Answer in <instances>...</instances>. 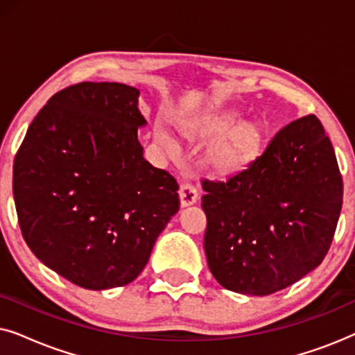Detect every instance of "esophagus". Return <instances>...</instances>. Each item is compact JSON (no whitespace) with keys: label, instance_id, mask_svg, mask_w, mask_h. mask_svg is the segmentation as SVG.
Returning a JSON list of instances; mask_svg holds the SVG:
<instances>
[{"label":"esophagus","instance_id":"esophagus-1","mask_svg":"<svg viewBox=\"0 0 355 355\" xmlns=\"http://www.w3.org/2000/svg\"><path fill=\"white\" fill-rule=\"evenodd\" d=\"M197 197H198V192H197L196 186H193L192 182L184 181L181 184V187H179V198H181V205L182 207L193 205V203L197 202Z\"/></svg>","mask_w":355,"mask_h":355}]
</instances>
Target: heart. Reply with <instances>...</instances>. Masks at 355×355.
Here are the masks:
<instances>
[{
    "label": "heart",
    "instance_id": "obj_1",
    "mask_svg": "<svg viewBox=\"0 0 355 355\" xmlns=\"http://www.w3.org/2000/svg\"><path fill=\"white\" fill-rule=\"evenodd\" d=\"M236 111L226 110L207 116L197 125V132L207 137L225 132L216 140L208 155V162L220 173H234L244 168L260 152L263 139L260 124L250 119L236 123ZM159 139L168 148H171V144L164 135H159Z\"/></svg>",
    "mask_w": 355,
    "mask_h": 355
}]
</instances>
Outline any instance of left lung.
Listing matches in <instances>:
<instances>
[{
	"label": "left lung",
	"instance_id": "1",
	"mask_svg": "<svg viewBox=\"0 0 355 355\" xmlns=\"http://www.w3.org/2000/svg\"><path fill=\"white\" fill-rule=\"evenodd\" d=\"M208 268L223 288L268 295L322 263L343 207V178L317 116L286 125L223 182L203 179Z\"/></svg>",
	"mask_w": 355,
	"mask_h": 355
}]
</instances>
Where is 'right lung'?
<instances>
[{
  "label": "right lung",
  "mask_w": 355,
  "mask_h": 355,
  "mask_svg": "<svg viewBox=\"0 0 355 355\" xmlns=\"http://www.w3.org/2000/svg\"><path fill=\"white\" fill-rule=\"evenodd\" d=\"M139 95L118 82L58 92L14 158L24 239L42 263L80 288L132 283L179 210L176 179L144 158Z\"/></svg>",
  "instance_id": "right-lung-1"
}]
</instances>
